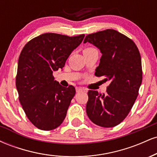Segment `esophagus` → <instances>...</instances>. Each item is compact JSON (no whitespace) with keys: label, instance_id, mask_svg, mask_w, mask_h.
<instances>
[{"label":"esophagus","instance_id":"esophagus-1","mask_svg":"<svg viewBox=\"0 0 157 157\" xmlns=\"http://www.w3.org/2000/svg\"><path fill=\"white\" fill-rule=\"evenodd\" d=\"M84 91V89H82V88H80V87H77L76 88V91L77 92H81V91Z\"/></svg>","mask_w":157,"mask_h":157}]
</instances>
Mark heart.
I'll return each instance as SVG.
<instances>
[{"label":"heart","mask_w":157,"mask_h":157,"mask_svg":"<svg viewBox=\"0 0 157 157\" xmlns=\"http://www.w3.org/2000/svg\"><path fill=\"white\" fill-rule=\"evenodd\" d=\"M92 49H95V48H91V47H88V48H85L84 51H89V50H92Z\"/></svg>","instance_id":"b5f03b06"}]
</instances>
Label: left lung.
<instances>
[{
  "label": "left lung",
  "mask_w": 157,
  "mask_h": 157,
  "mask_svg": "<svg viewBox=\"0 0 157 157\" xmlns=\"http://www.w3.org/2000/svg\"><path fill=\"white\" fill-rule=\"evenodd\" d=\"M86 42L102 53L95 75L111 82L105 94L88 91L86 113L96 125L114 127L128 116L139 94L142 80L141 56L134 41L116 30L90 34L84 40Z\"/></svg>",
  "instance_id": "obj_1"
}]
</instances>
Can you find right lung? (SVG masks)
Returning a JSON list of instances; mask_svg holds the SVG:
<instances>
[{"mask_svg": "<svg viewBox=\"0 0 157 157\" xmlns=\"http://www.w3.org/2000/svg\"><path fill=\"white\" fill-rule=\"evenodd\" d=\"M85 35L74 37L45 33L25 45L19 56L16 88L19 101L29 121L40 130L61 125L76 91L55 80L53 71L63 68Z\"/></svg>", "mask_w": 157, "mask_h": 157, "instance_id": "1", "label": "right lung"}]
</instances>
